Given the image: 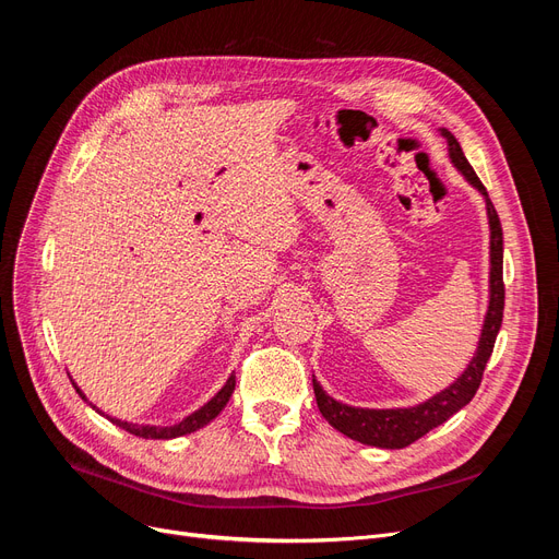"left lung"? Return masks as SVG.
<instances>
[{"mask_svg": "<svg viewBox=\"0 0 559 559\" xmlns=\"http://www.w3.org/2000/svg\"><path fill=\"white\" fill-rule=\"evenodd\" d=\"M448 146H450V158L456 165V170H462V175L476 186V189L485 195L487 202V216H489V308L485 317V326L480 335V345L476 357L468 364L464 370V376L450 384L445 392L436 394L433 399L415 405V408H399V411H366V408H352V405L337 403L331 396H326L324 389L314 384V396L319 413L329 419V425L337 429L341 433L354 438V441L366 443V445H376V448H386V450H399V448H408L415 443L417 438L429 433L438 425L448 421L456 411H462L464 405L476 396L478 386L483 382L485 366L492 357V349L497 343V333L501 329V319H503V298H506V286H503V230L499 214L492 205V200L487 195V189L478 175L473 173L471 163L466 160L464 151L460 142L454 140V134L443 130Z\"/></svg>", "mask_w": 559, "mask_h": 559, "instance_id": "left-lung-1", "label": "left lung"}]
</instances>
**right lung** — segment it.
Segmentation results:
<instances>
[{
  "label": "right lung",
  "mask_w": 559,
  "mask_h": 559,
  "mask_svg": "<svg viewBox=\"0 0 559 559\" xmlns=\"http://www.w3.org/2000/svg\"><path fill=\"white\" fill-rule=\"evenodd\" d=\"M233 389H235V376L228 378V382L224 384L222 392H218L210 403L202 405V408L195 411L193 415L181 419L179 425H175V427H140V425H128V421L114 419V417H111V421H114V425L121 427V429H126L128 433L140 436V438H177V436L191 433V431H198V429H202L205 425H210V421L226 408V403H228V399L233 394ZM76 392L81 394V389H76ZM83 399H86V396H83Z\"/></svg>",
  "instance_id": "add662e5"
}]
</instances>
